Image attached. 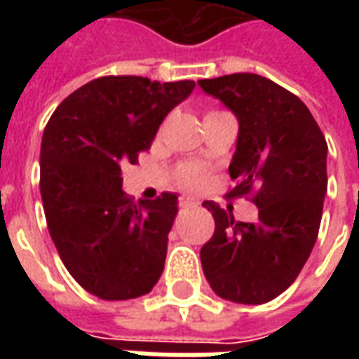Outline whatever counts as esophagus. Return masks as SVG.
<instances>
[{
  "label": "esophagus",
  "instance_id": "34e87169",
  "mask_svg": "<svg viewBox=\"0 0 359 359\" xmlns=\"http://www.w3.org/2000/svg\"><path fill=\"white\" fill-rule=\"evenodd\" d=\"M179 205L180 208H198L200 202L196 198H192V196H182V198H179Z\"/></svg>",
  "mask_w": 359,
  "mask_h": 359
}]
</instances>
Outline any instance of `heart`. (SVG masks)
I'll use <instances>...</instances> for the list:
<instances>
[{
    "mask_svg": "<svg viewBox=\"0 0 359 359\" xmlns=\"http://www.w3.org/2000/svg\"><path fill=\"white\" fill-rule=\"evenodd\" d=\"M208 177H210V172L202 165H184L177 171L175 180L184 190H198L208 182Z\"/></svg>",
    "mask_w": 359,
    "mask_h": 359,
    "instance_id": "b5f03b06",
    "label": "heart"
}]
</instances>
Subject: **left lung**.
<instances>
[{
    "mask_svg": "<svg viewBox=\"0 0 359 359\" xmlns=\"http://www.w3.org/2000/svg\"><path fill=\"white\" fill-rule=\"evenodd\" d=\"M238 118L226 198H248L257 221L242 223L203 202L215 231L200 252L213 292L238 304H265L300 275L316 246L327 192V142L298 95L252 73L198 81Z\"/></svg>",
    "mask_w": 359,
    "mask_h": 359,
    "instance_id": "left-lung-1",
    "label": "left lung"
}]
</instances>
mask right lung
<instances>
[{"instance_id":"right-lung-1","label":"right lung","mask_w":359,"mask_h":359,"mask_svg":"<svg viewBox=\"0 0 359 359\" xmlns=\"http://www.w3.org/2000/svg\"><path fill=\"white\" fill-rule=\"evenodd\" d=\"M194 86L102 76L67 95L46 125L40 194L51 241L74 280L102 300L144 296L163 273L177 196L134 202L121 167L138 163Z\"/></svg>"}]
</instances>
